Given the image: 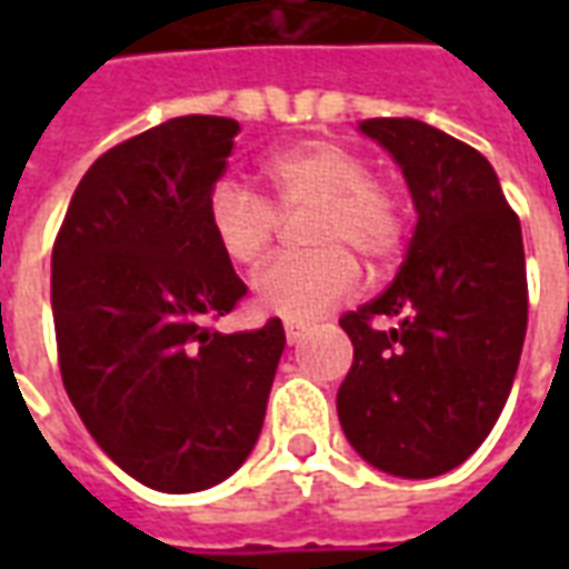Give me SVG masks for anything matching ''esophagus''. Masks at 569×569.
Instances as JSON below:
<instances>
[{
	"label": "esophagus",
	"instance_id": "esophagus-1",
	"mask_svg": "<svg viewBox=\"0 0 569 569\" xmlns=\"http://www.w3.org/2000/svg\"><path fill=\"white\" fill-rule=\"evenodd\" d=\"M286 341L289 345H298L301 338H305V332H308V322H298V320H286Z\"/></svg>",
	"mask_w": 569,
	"mask_h": 569
}]
</instances>
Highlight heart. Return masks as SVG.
<instances>
[{
    "label": "heart",
    "instance_id": "obj_1",
    "mask_svg": "<svg viewBox=\"0 0 569 569\" xmlns=\"http://www.w3.org/2000/svg\"><path fill=\"white\" fill-rule=\"evenodd\" d=\"M280 210L313 207L308 240L317 249L283 252L252 277V298L264 313L289 320H313L353 296L359 261H383L402 243V210L393 191L369 179V167L341 142L301 140L261 161ZM207 228L222 256L234 264H256L268 252L277 210L268 200L222 179L207 194Z\"/></svg>",
    "mask_w": 569,
    "mask_h": 569
}]
</instances>
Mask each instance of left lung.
<instances>
[{
  "instance_id": "left-lung-1",
  "label": "left lung",
  "mask_w": 569,
  "mask_h": 569,
  "mask_svg": "<svg viewBox=\"0 0 569 569\" xmlns=\"http://www.w3.org/2000/svg\"><path fill=\"white\" fill-rule=\"evenodd\" d=\"M359 133L406 176L418 224L381 296L341 320L353 366L338 420L353 451L399 478L451 472L488 439L527 332L521 222L485 154L415 118H369ZM375 316L396 319L375 330Z\"/></svg>"
}]
</instances>
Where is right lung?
Instances as JSON below:
<instances>
[{
	"instance_id": "add662e5",
	"label": "right lung",
	"mask_w": 569,
	"mask_h": 569,
	"mask_svg": "<svg viewBox=\"0 0 569 569\" xmlns=\"http://www.w3.org/2000/svg\"><path fill=\"white\" fill-rule=\"evenodd\" d=\"M237 121L170 118L81 176L51 256L60 375L106 457L161 493H198L259 441L283 322L222 335L247 296L207 228Z\"/></svg>"
}]
</instances>
